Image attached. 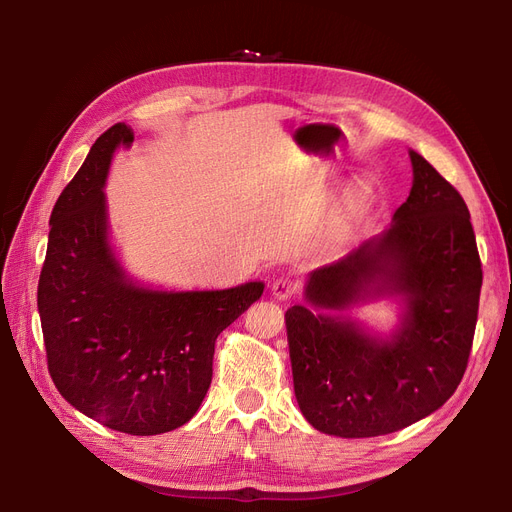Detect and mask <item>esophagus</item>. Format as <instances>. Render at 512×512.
Wrapping results in <instances>:
<instances>
[{"mask_svg":"<svg viewBox=\"0 0 512 512\" xmlns=\"http://www.w3.org/2000/svg\"><path fill=\"white\" fill-rule=\"evenodd\" d=\"M271 292L275 299L286 301L292 297V294L299 292V282L292 280V277H288V275H282V277H277V280H273Z\"/></svg>","mask_w":512,"mask_h":512,"instance_id":"esophagus-1","label":"esophagus"}]
</instances>
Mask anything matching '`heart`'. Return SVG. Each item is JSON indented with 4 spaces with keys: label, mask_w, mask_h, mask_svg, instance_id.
I'll list each match as a JSON object with an SVG mask.
<instances>
[{
    "label": "heart",
    "mask_w": 512,
    "mask_h": 512,
    "mask_svg": "<svg viewBox=\"0 0 512 512\" xmlns=\"http://www.w3.org/2000/svg\"><path fill=\"white\" fill-rule=\"evenodd\" d=\"M371 207V190L367 185H356L352 188L346 198H344V205H342V228H352L359 224L367 211Z\"/></svg>",
    "instance_id": "heart-1"
}]
</instances>
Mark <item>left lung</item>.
<instances>
[{
  "label": "left lung",
  "mask_w": 512,
  "mask_h": 512,
  "mask_svg": "<svg viewBox=\"0 0 512 512\" xmlns=\"http://www.w3.org/2000/svg\"><path fill=\"white\" fill-rule=\"evenodd\" d=\"M412 190L391 228L309 273L286 312L294 395L318 431L374 438L436 412L466 374L483 269L461 194L410 151ZM365 293H399L407 314L386 343L317 312Z\"/></svg>",
  "instance_id": "obj_1"
}]
</instances>
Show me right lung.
I'll return each mask as SVG.
<instances>
[{"mask_svg":"<svg viewBox=\"0 0 512 512\" xmlns=\"http://www.w3.org/2000/svg\"><path fill=\"white\" fill-rule=\"evenodd\" d=\"M132 141L126 123L108 128L57 198L38 312L61 397L108 429L158 436L196 414L211 384L215 339L265 284L162 292L123 273L106 239L102 188L115 149Z\"/></svg>","mask_w":512,"mask_h":512,"instance_id":"1","label":"right lung"}]
</instances>
